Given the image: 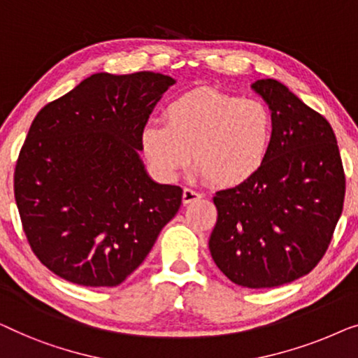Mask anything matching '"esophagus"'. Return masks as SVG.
I'll use <instances>...</instances> for the list:
<instances>
[{
	"mask_svg": "<svg viewBox=\"0 0 358 358\" xmlns=\"http://www.w3.org/2000/svg\"><path fill=\"white\" fill-rule=\"evenodd\" d=\"M199 198H201V194L198 193V191H194V189H191V188H185L183 189V196H181V201H183V204L186 206V204L193 203V201L199 199Z\"/></svg>",
	"mask_w": 358,
	"mask_h": 358,
	"instance_id": "1",
	"label": "esophagus"
}]
</instances>
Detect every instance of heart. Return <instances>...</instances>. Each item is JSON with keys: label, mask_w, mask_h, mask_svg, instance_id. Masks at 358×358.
<instances>
[{"label": "heart", "mask_w": 358, "mask_h": 358, "mask_svg": "<svg viewBox=\"0 0 358 358\" xmlns=\"http://www.w3.org/2000/svg\"><path fill=\"white\" fill-rule=\"evenodd\" d=\"M164 123L149 122L141 148L155 173L173 180L189 162L219 188H234L263 169L274 143V117L259 100L196 89L167 105Z\"/></svg>", "instance_id": "b5f03b06"}]
</instances>
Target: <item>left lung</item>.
<instances>
[{"instance_id":"8db88e82","label":"left lung","mask_w":358,"mask_h":358,"mask_svg":"<svg viewBox=\"0 0 358 358\" xmlns=\"http://www.w3.org/2000/svg\"><path fill=\"white\" fill-rule=\"evenodd\" d=\"M251 89L273 112L274 143L253 178L215 193L209 250L236 285L269 289L308 274L323 258L342 214L345 175L323 115L275 79Z\"/></svg>"}]
</instances>
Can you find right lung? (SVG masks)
<instances>
[{
    "mask_svg": "<svg viewBox=\"0 0 358 358\" xmlns=\"http://www.w3.org/2000/svg\"><path fill=\"white\" fill-rule=\"evenodd\" d=\"M175 83L97 73L34 118L14 198L30 248L62 279L122 284L178 213L183 189L154 181L139 157L141 131Z\"/></svg>",
    "mask_w": 358,
    "mask_h": 358,
    "instance_id": "1",
    "label": "right lung"
}]
</instances>
